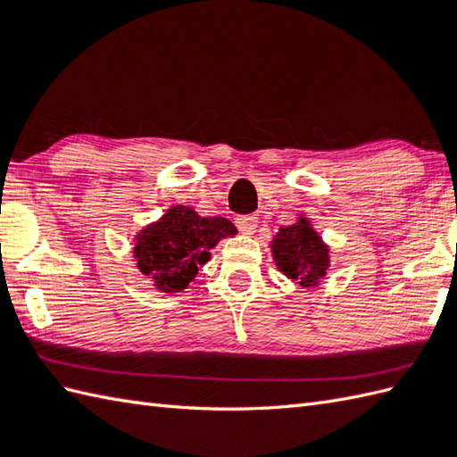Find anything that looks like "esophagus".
<instances>
[{
  "instance_id": "1",
  "label": "esophagus",
  "mask_w": 457,
  "mask_h": 457,
  "mask_svg": "<svg viewBox=\"0 0 457 457\" xmlns=\"http://www.w3.org/2000/svg\"><path fill=\"white\" fill-rule=\"evenodd\" d=\"M257 218L255 216H239V218H236V226L239 228V231L241 234H245V236H251L253 234V231L257 229Z\"/></svg>"
}]
</instances>
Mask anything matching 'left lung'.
<instances>
[{"label": "left lung", "instance_id": "8db88e82", "mask_svg": "<svg viewBox=\"0 0 457 457\" xmlns=\"http://www.w3.org/2000/svg\"><path fill=\"white\" fill-rule=\"evenodd\" d=\"M270 249L280 273L304 288L318 287L329 269L328 245L308 218L300 216L293 226L280 228Z\"/></svg>", "mask_w": 457, "mask_h": 457}]
</instances>
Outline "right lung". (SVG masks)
<instances>
[{
    "label": "right lung",
    "instance_id": "1",
    "mask_svg": "<svg viewBox=\"0 0 457 457\" xmlns=\"http://www.w3.org/2000/svg\"><path fill=\"white\" fill-rule=\"evenodd\" d=\"M236 234V226L226 218H202L192 208L172 206L135 236L133 253L141 273L172 295L192 283L221 237Z\"/></svg>",
    "mask_w": 457,
    "mask_h": 457
}]
</instances>
